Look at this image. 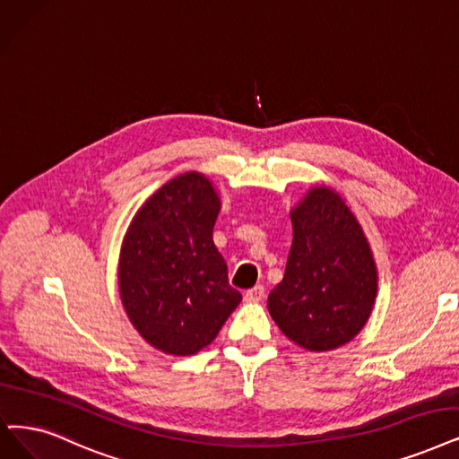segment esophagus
Wrapping results in <instances>:
<instances>
[{
    "instance_id": "esophagus-1",
    "label": "esophagus",
    "mask_w": 459,
    "mask_h": 459,
    "mask_svg": "<svg viewBox=\"0 0 459 459\" xmlns=\"http://www.w3.org/2000/svg\"><path fill=\"white\" fill-rule=\"evenodd\" d=\"M264 296H265V288H264L262 284H258V286H254V288L247 290V293H245V301L255 303V301H262V299H264Z\"/></svg>"
}]
</instances>
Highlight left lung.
<instances>
[{
  "label": "left lung",
  "instance_id": "8db88e82",
  "mask_svg": "<svg viewBox=\"0 0 459 459\" xmlns=\"http://www.w3.org/2000/svg\"><path fill=\"white\" fill-rule=\"evenodd\" d=\"M293 241L267 308L281 332L310 352L352 341L369 320L377 265L356 216L332 188L315 186L290 212Z\"/></svg>",
  "mask_w": 459,
  "mask_h": 459
}]
</instances>
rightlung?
<instances>
[{
  "label": "right lung",
  "instance_id": "obj_1",
  "mask_svg": "<svg viewBox=\"0 0 459 459\" xmlns=\"http://www.w3.org/2000/svg\"><path fill=\"white\" fill-rule=\"evenodd\" d=\"M220 199L201 173L163 185L124 237L118 288L127 318L158 351L192 356L214 341L241 293L212 241Z\"/></svg>",
  "mask_w": 459,
  "mask_h": 459
}]
</instances>
